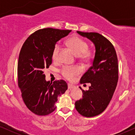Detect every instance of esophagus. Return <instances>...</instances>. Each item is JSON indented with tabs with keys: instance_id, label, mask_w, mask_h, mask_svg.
Listing matches in <instances>:
<instances>
[{
	"instance_id": "34e87169",
	"label": "esophagus",
	"mask_w": 135,
	"mask_h": 135,
	"mask_svg": "<svg viewBox=\"0 0 135 135\" xmlns=\"http://www.w3.org/2000/svg\"><path fill=\"white\" fill-rule=\"evenodd\" d=\"M74 88V85H72V84H68V89H72Z\"/></svg>"
}]
</instances>
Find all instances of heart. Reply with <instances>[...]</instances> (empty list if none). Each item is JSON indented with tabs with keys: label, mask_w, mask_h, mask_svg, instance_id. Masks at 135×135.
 <instances>
[{
	"label": "heart",
	"mask_w": 135,
	"mask_h": 135,
	"mask_svg": "<svg viewBox=\"0 0 135 135\" xmlns=\"http://www.w3.org/2000/svg\"><path fill=\"white\" fill-rule=\"evenodd\" d=\"M66 44L73 50L78 57L81 60H87L90 57V52L88 51V44L81 38L78 37H73L67 40ZM61 45L58 42L54 46L52 51V59L57 61L59 59ZM61 74L66 80H73L74 76L81 73L79 66H64L61 70Z\"/></svg>",
	"instance_id": "b5f03b06"
}]
</instances>
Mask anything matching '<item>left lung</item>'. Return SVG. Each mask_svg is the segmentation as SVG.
I'll list each match as a JSON object with an SVG mask.
<instances>
[{"instance_id":"obj_1","label":"left lung","mask_w":135,"mask_h":135,"mask_svg":"<svg viewBox=\"0 0 135 135\" xmlns=\"http://www.w3.org/2000/svg\"><path fill=\"white\" fill-rule=\"evenodd\" d=\"M77 32L95 46L93 65L80 79V84L90 83L91 86L88 91L80 87L82 99L75 103L79 114L90 118L101 114L112 98L118 80V57L112 44L104 36L97 32Z\"/></svg>"}]
</instances>
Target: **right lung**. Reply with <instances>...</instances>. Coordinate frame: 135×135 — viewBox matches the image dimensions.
I'll return each instance as SVG.
<instances>
[{
  "label": "right lung",
  "instance_id": "add662e5",
  "mask_svg": "<svg viewBox=\"0 0 135 135\" xmlns=\"http://www.w3.org/2000/svg\"><path fill=\"white\" fill-rule=\"evenodd\" d=\"M71 30L46 28L30 35L24 42L17 65L18 86L27 108L38 115L51 114L56 108L57 97L67 89L66 81H46L44 70L52 62V51L57 42Z\"/></svg>",
  "mask_w": 135,
  "mask_h": 135
}]
</instances>
